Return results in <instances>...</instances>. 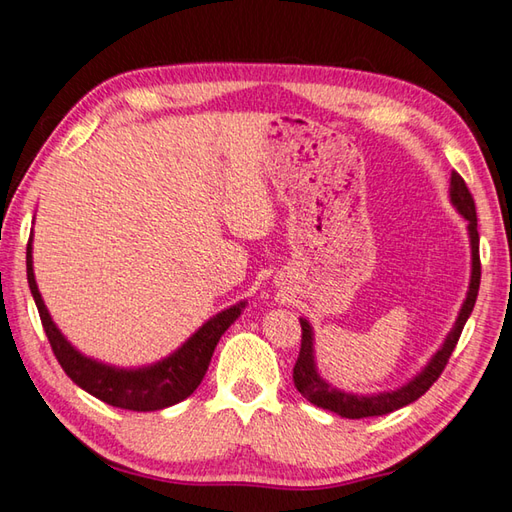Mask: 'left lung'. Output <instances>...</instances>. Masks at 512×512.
Returning <instances> with one entry per match:
<instances>
[{"instance_id":"obj_1","label":"left lung","mask_w":512,"mask_h":512,"mask_svg":"<svg viewBox=\"0 0 512 512\" xmlns=\"http://www.w3.org/2000/svg\"><path fill=\"white\" fill-rule=\"evenodd\" d=\"M450 202L457 208V213L462 215L468 222V237H470V253H473V268H470V284L468 293L462 308H459L457 322L450 328L446 335V342L442 348L430 357V362L422 368V373H417L408 384L399 386L395 390H388V393H373V395H355L346 393V390H339L330 386L326 379L319 377L317 366H315V348H313V328L306 322V319H299L302 324V348H299V357L293 368V382L295 388L302 393L310 404L319 408H326L330 413H337L348 419H362V417H377V415H388L393 410L404 408L413 404L415 399L422 397L426 390L437 382V377L442 375L446 368L450 355L459 342V335H462L464 324L468 322L470 313L475 308V299L479 293V279H482V264H479V233H477V210H475V199L470 195L466 182L459 173L450 175Z\"/></svg>"}]
</instances>
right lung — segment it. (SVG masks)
Masks as SVG:
<instances>
[{
  "label": "right lung",
  "mask_w": 512,
  "mask_h": 512,
  "mask_svg": "<svg viewBox=\"0 0 512 512\" xmlns=\"http://www.w3.org/2000/svg\"><path fill=\"white\" fill-rule=\"evenodd\" d=\"M26 277L50 348H53L64 373L79 388H84L86 393L102 399V402L115 408L137 410V413L162 410L184 402L186 397L193 395L195 388L202 384L219 337L242 315L246 306V302H239L217 313L215 317H210L193 337H188L173 355L164 357L162 362L144 368H117L79 353L62 335V330L55 326L53 319H50L33 273V237H30L26 246Z\"/></svg>",
  "instance_id": "obj_1"
}]
</instances>
